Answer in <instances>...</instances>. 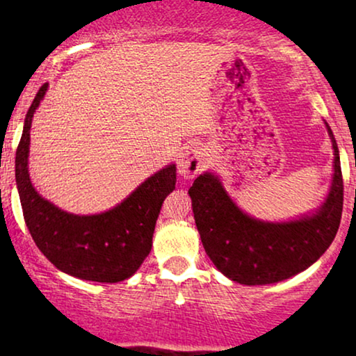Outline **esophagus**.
Returning <instances> with one entry per match:
<instances>
[{
    "instance_id": "1",
    "label": "esophagus",
    "mask_w": 356,
    "mask_h": 356,
    "mask_svg": "<svg viewBox=\"0 0 356 356\" xmlns=\"http://www.w3.org/2000/svg\"><path fill=\"white\" fill-rule=\"evenodd\" d=\"M207 163V154L202 147H188L186 150H183L181 155H179V162H178V172L181 177L186 179H191L194 177H197L199 173L202 172L204 167Z\"/></svg>"
}]
</instances>
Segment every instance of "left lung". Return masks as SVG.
<instances>
[{"instance_id": "left-lung-1", "label": "left lung", "mask_w": 356, "mask_h": 356, "mask_svg": "<svg viewBox=\"0 0 356 356\" xmlns=\"http://www.w3.org/2000/svg\"><path fill=\"white\" fill-rule=\"evenodd\" d=\"M334 178L327 199L314 213L290 222L252 218L232 201L220 179L204 173L189 188L194 220L213 266L243 285L290 279L314 264L337 235L343 207V179L332 129Z\"/></svg>"}]
</instances>
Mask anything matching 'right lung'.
<instances>
[{"instance_id":"add662e5","label":"right lung","mask_w":356,"mask_h":356,"mask_svg":"<svg viewBox=\"0 0 356 356\" xmlns=\"http://www.w3.org/2000/svg\"><path fill=\"white\" fill-rule=\"evenodd\" d=\"M47 87H40L27 111L16 150V183L26 225L43 256L65 274L105 284L129 279L149 256L160 209L177 183V167L172 163L152 175L106 212L74 216L53 206L32 186L27 168L32 118Z\"/></svg>"}]
</instances>
